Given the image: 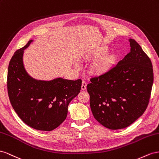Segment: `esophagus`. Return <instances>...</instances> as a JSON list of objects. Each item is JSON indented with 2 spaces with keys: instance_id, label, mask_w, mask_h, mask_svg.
<instances>
[{
  "instance_id": "esophagus-1",
  "label": "esophagus",
  "mask_w": 159,
  "mask_h": 159,
  "mask_svg": "<svg viewBox=\"0 0 159 159\" xmlns=\"http://www.w3.org/2000/svg\"><path fill=\"white\" fill-rule=\"evenodd\" d=\"M87 83H86L85 81H83L82 85H81V89L83 90H84L86 89H87Z\"/></svg>"
}]
</instances>
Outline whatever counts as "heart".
Masks as SVG:
<instances>
[{
  "instance_id": "1",
  "label": "heart",
  "mask_w": 159,
  "mask_h": 159,
  "mask_svg": "<svg viewBox=\"0 0 159 159\" xmlns=\"http://www.w3.org/2000/svg\"><path fill=\"white\" fill-rule=\"evenodd\" d=\"M109 48L107 46L100 47L94 52V57L98 59L90 68V71L94 75H101L110 70L115 64L117 57L114 53L107 54ZM78 66V65H76Z\"/></svg>"
}]
</instances>
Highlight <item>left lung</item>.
<instances>
[{"label": "left lung", "instance_id": "obj_1", "mask_svg": "<svg viewBox=\"0 0 159 159\" xmlns=\"http://www.w3.org/2000/svg\"><path fill=\"white\" fill-rule=\"evenodd\" d=\"M130 52L105 74L87 86L93 115L106 128L127 127L147 109L153 84L150 58L134 39Z\"/></svg>", "mask_w": 159, "mask_h": 159}]
</instances>
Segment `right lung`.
I'll return each mask as SVG.
<instances>
[{
	"instance_id": "right-lung-1",
	"label": "right lung",
	"mask_w": 159,
	"mask_h": 159,
	"mask_svg": "<svg viewBox=\"0 0 159 159\" xmlns=\"http://www.w3.org/2000/svg\"><path fill=\"white\" fill-rule=\"evenodd\" d=\"M16 51L9 62L7 89L10 102L20 119L36 130L51 131L66 119L68 106L80 93L81 79L36 80L27 73L22 61L24 50Z\"/></svg>"
}]
</instances>
